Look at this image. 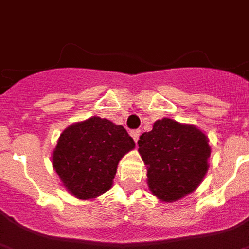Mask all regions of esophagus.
I'll return each mask as SVG.
<instances>
[{"mask_svg": "<svg viewBox=\"0 0 249 249\" xmlns=\"http://www.w3.org/2000/svg\"><path fill=\"white\" fill-rule=\"evenodd\" d=\"M130 135L133 137V139H134L135 143H137L138 139H139V137H141V130H133L130 133Z\"/></svg>", "mask_w": 249, "mask_h": 249, "instance_id": "obj_1", "label": "esophagus"}]
</instances>
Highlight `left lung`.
Here are the masks:
<instances>
[{
	"instance_id": "1",
	"label": "left lung",
	"mask_w": 249,
	"mask_h": 249,
	"mask_svg": "<svg viewBox=\"0 0 249 249\" xmlns=\"http://www.w3.org/2000/svg\"><path fill=\"white\" fill-rule=\"evenodd\" d=\"M138 145L148 187L162 202L178 201L195 191L209 170V138L195 125L163 118L141 135Z\"/></svg>"
}]
</instances>
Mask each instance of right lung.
<instances>
[{
  "instance_id": "obj_1",
  "label": "right lung",
  "mask_w": 249,
  "mask_h": 249,
  "mask_svg": "<svg viewBox=\"0 0 249 249\" xmlns=\"http://www.w3.org/2000/svg\"><path fill=\"white\" fill-rule=\"evenodd\" d=\"M134 148L133 138L121 125L92 116L64 129L52 164L71 195L95 200L111 189L119 162Z\"/></svg>"
}]
</instances>
